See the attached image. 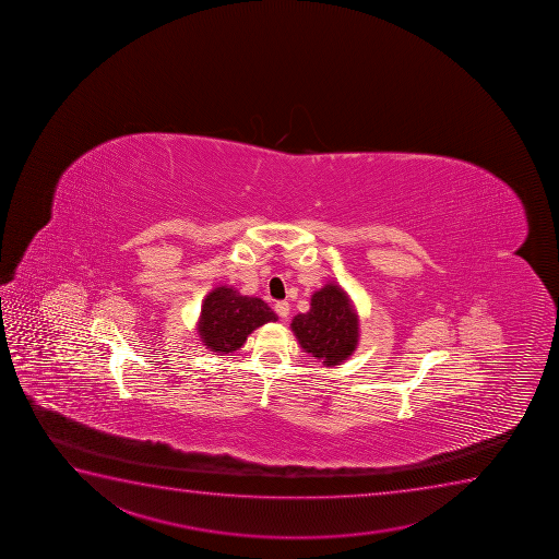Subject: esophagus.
Instances as JSON below:
<instances>
[{
	"label": "esophagus",
	"instance_id": "34e87169",
	"mask_svg": "<svg viewBox=\"0 0 559 559\" xmlns=\"http://www.w3.org/2000/svg\"><path fill=\"white\" fill-rule=\"evenodd\" d=\"M275 312H276V314L281 316V318H288V314H289L288 301L275 302Z\"/></svg>",
	"mask_w": 559,
	"mask_h": 559
}]
</instances>
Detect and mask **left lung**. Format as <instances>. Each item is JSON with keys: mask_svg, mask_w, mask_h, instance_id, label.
<instances>
[{"mask_svg": "<svg viewBox=\"0 0 559 559\" xmlns=\"http://www.w3.org/2000/svg\"><path fill=\"white\" fill-rule=\"evenodd\" d=\"M292 331L307 354L325 367H336L354 354L359 342V320L348 294L329 283L314 292L310 310L292 320Z\"/></svg>", "mask_w": 559, "mask_h": 559, "instance_id": "1", "label": "left lung"}]
</instances>
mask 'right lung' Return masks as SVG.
I'll use <instances>...</instances> for the list:
<instances>
[{
  "instance_id": "right-lung-1",
  "label": "right lung",
  "mask_w": 559,
  "mask_h": 559,
  "mask_svg": "<svg viewBox=\"0 0 559 559\" xmlns=\"http://www.w3.org/2000/svg\"><path fill=\"white\" fill-rule=\"evenodd\" d=\"M275 312L260 297L241 296L236 288L211 289L198 320V335L215 354H231L263 323L276 322Z\"/></svg>"
}]
</instances>
